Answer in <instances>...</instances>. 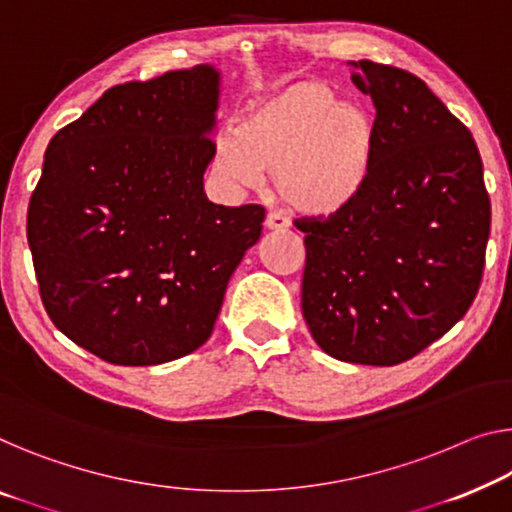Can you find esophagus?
Instances as JSON below:
<instances>
[{
  "instance_id": "34e87169",
  "label": "esophagus",
  "mask_w": 512,
  "mask_h": 512,
  "mask_svg": "<svg viewBox=\"0 0 512 512\" xmlns=\"http://www.w3.org/2000/svg\"><path fill=\"white\" fill-rule=\"evenodd\" d=\"M264 227H266V230H287L289 220L282 218L280 213H269V216H266V220H264Z\"/></svg>"
}]
</instances>
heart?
<instances>
[{
    "instance_id": "b5f03b06",
    "label": "heart",
    "mask_w": 512,
    "mask_h": 512,
    "mask_svg": "<svg viewBox=\"0 0 512 512\" xmlns=\"http://www.w3.org/2000/svg\"><path fill=\"white\" fill-rule=\"evenodd\" d=\"M377 151L372 114L338 101L326 82L301 80L248 103L236 131L218 133L213 172L232 190L262 186L310 218L347 211L368 188Z\"/></svg>"
}]
</instances>
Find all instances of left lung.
<instances>
[{"instance_id": "1", "label": "left lung", "mask_w": 512, "mask_h": 512, "mask_svg": "<svg viewBox=\"0 0 512 512\" xmlns=\"http://www.w3.org/2000/svg\"><path fill=\"white\" fill-rule=\"evenodd\" d=\"M377 108L363 195L301 218V308L312 338L345 363L395 365L423 352L474 303L490 236L483 160L469 128L402 68L349 61Z\"/></svg>"}]
</instances>
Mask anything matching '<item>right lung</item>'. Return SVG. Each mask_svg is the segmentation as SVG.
I'll return each instance as SVG.
<instances>
[{"label":"right lung","instance_id":"right-lung-1","mask_svg":"<svg viewBox=\"0 0 512 512\" xmlns=\"http://www.w3.org/2000/svg\"><path fill=\"white\" fill-rule=\"evenodd\" d=\"M220 73L200 64L105 91L61 128L27 241L52 324L103 361L158 365L209 340L264 207L204 193Z\"/></svg>","mask_w":512,"mask_h":512}]
</instances>
